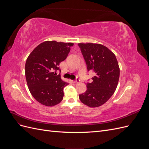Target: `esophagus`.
<instances>
[{
	"mask_svg": "<svg viewBox=\"0 0 149 149\" xmlns=\"http://www.w3.org/2000/svg\"><path fill=\"white\" fill-rule=\"evenodd\" d=\"M79 81H80V80H79V79L78 78H76V79L75 80L73 81V82L74 83H79Z\"/></svg>",
	"mask_w": 149,
	"mask_h": 149,
	"instance_id": "obj_1",
	"label": "esophagus"
}]
</instances>
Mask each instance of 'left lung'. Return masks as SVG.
Returning <instances> with one entry per match:
<instances>
[{"label": "left lung", "mask_w": 149, "mask_h": 149, "mask_svg": "<svg viewBox=\"0 0 149 149\" xmlns=\"http://www.w3.org/2000/svg\"><path fill=\"white\" fill-rule=\"evenodd\" d=\"M87 66L95 75L87 90L79 94L80 101L91 107H99L112 96L119 81L120 70L114 54L106 47L96 43H78Z\"/></svg>", "instance_id": "1"}]
</instances>
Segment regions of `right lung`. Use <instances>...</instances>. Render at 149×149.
Returning a JSON list of instances; mask_svg holds the SVG:
<instances>
[{
    "mask_svg": "<svg viewBox=\"0 0 149 149\" xmlns=\"http://www.w3.org/2000/svg\"><path fill=\"white\" fill-rule=\"evenodd\" d=\"M72 43L44 42L36 47L25 63V77L29 91L42 104L53 106L63 98V88L69 84L61 79L56 71L67 58Z\"/></svg>",
    "mask_w": 149,
    "mask_h": 149,
    "instance_id": "add662e5",
    "label": "right lung"
}]
</instances>
